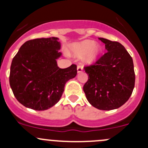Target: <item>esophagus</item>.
<instances>
[{"mask_svg":"<svg viewBox=\"0 0 148 148\" xmlns=\"http://www.w3.org/2000/svg\"><path fill=\"white\" fill-rule=\"evenodd\" d=\"M83 71V66L81 64H79L77 66V72L80 73Z\"/></svg>","mask_w":148,"mask_h":148,"instance_id":"34e87169","label":"esophagus"}]
</instances>
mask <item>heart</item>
Wrapping results in <instances>:
<instances>
[{
    "label": "heart",
    "mask_w": 148,
    "mask_h": 148,
    "mask_svg": "<svg viewBox=\"0 0 148 148\" xmlns=\"http://www.w3.org/2000/svg\"><path fill=\"white\" fill-rule=\"evenodd\" d=\"M102 49L99 44H95L91 40H84L81 42L76 43L71 46L70 53L74 56L81 57L86 54L84 62L87 64L95 62L100 56Z\"/></svg>",
    "instance_id": "1"
}]
</instances>
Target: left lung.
<instances>
[{"label": "left lung", "instance_id": "1", "mask_svg": "<svg viewBox=\"0 0 148 148\" xmlns=\"http://www.w3.org/2000/svg\"><path fill=\"white\" fill-rule=\"evenodd\" d=\"M107 53L94 64L84 66L88 80L84 92L89 102L101 110L123 105L135 87V74L132 57L120 43L99 38Z\"/></svg>", "mask_w": 148, "mask_h": 148}]
</instances>
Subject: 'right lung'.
<instances>
[{"mask_svg":"<svg viewBox=\"0 0 148 148\" xmlns=\"http://www.w3.org/2000/svg\"><path fill=\"white\" fill-rule=\"evenodd\" d=\"M59 38H35L25 42L13 57L9 82L18 101L28 108L46 110L59 101L65 84L77 74V65L57 66L62 55Z\"/></svg>","mask_w":148,"mask_h":148,"instance_id":"add662e5","label":"right lung"}]
</instances>
